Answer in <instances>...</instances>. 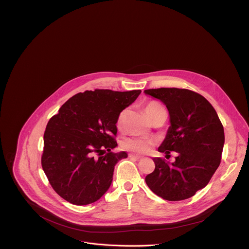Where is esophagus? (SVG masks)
<instances>
[{
    "mask_svg": "<svg viewBox=\"0 0 249 249\" xmlns=\"http://www.w3.org/2000/svg\"><path fill=\"white\" fill-rule=\"evenodd\" d=\"M129 158H130V159H134V160H141V157H139V156H135V155H133V154H130V155H129Z\"/></svg>",
    "mask_w": 249,
    "mask_h": 249,
    "instance_id": "1",
    "label": "esophagus"
}]
</instances>
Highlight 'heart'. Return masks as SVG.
Here are the masks:
<instances>
[{
    "label": "heart",
    "mask_w": 249,
    "mask_h": 249,
    "mask_svg": "<svg viewBox=\"0 0 249 249\" xmlns=\"http://www.w3.org/2000/svg\"><path fill=\"white\" fill-rule=\"evenodd\" d=\"M163 108L162 105L157 101H149L145 105V111L149 118L151 119L152 116L160 109ZM125 117H126V110H122L116 120V127L118 130H122L125 122ZM122 148L126 151L138 154V155H143L150 153L152 149L155 146V142L150 139H143V138H137V137H132V138H127L125 139L122 144Z\"/></svg>",
    "instance_id": "heart-1"
}]
</instances>
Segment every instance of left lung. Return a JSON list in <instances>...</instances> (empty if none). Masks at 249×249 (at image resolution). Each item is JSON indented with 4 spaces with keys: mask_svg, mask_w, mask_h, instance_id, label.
I'll return each instance as SVG.
<instances>
[{
    "mask_svg": "<svg viewBox=\"0 0 249 249\" xmlns=\"http://www.w3.org/2000/svg\"><path fill=\"white\" fill-rule=\"evenodd\" d=\"M162 101L168 109L170 127L159 152H176L174 162L153 159L155 170L146 183L168 201L185 200L204 188L221 163L225 143L223 124L212 104L186 89L160 88L145 90Z\"/></svg>",
    "mask_w": 249,
    "mask_h": 249,
    "instance_id": "left-lung-1",
    "label": "left lung"
}]
</instances>
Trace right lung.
<instances>
[{
  "label": "right lung",
  "mask_w": 249,
  "mask_h": 249,
  "mask_svg": "<svg viewBox=\"0 0 249 249\" xmlns=\"http://www.w3.org/2000/svg\"><path fill=\"white\" fill-rule=\"evenodd\" d=\"M141 90L94 89L69 98L47 123L42 168L55 192L74 205L97 201L108 190L115 164L116 120Z\"/></svg>",
  "instance_id": "1"
}]
</instances>
